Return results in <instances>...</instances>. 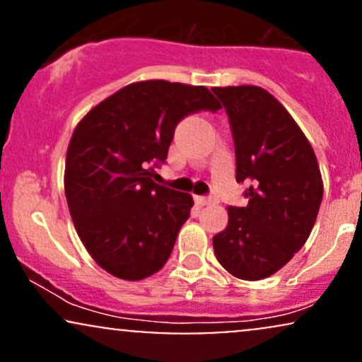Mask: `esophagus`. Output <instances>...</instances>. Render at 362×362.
<instances>
[{
  "instance_id": "1",
  "label": "esophagus",
  "mask_w": 362,
  "mask_h": 362,
  "mask_svg": "<svg viewBox=\"0 0 362 362\" xmlns=\"http://www.w3.org/2000/svg\"><path fill=\"white\" fill-rule=\"evenodd\" d=\"M195 202L199 206H207V204H213L214 199L213 197H204V195H195Z\"/></svg>"
}]
</instances>
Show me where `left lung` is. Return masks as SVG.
Masks as SVG:
<instances>
[{"label":"left lung","instance_id":"left-lung-1","mask_svg":"<svg viewBox=\"0 0 362 362\" xmlns=\"http://www.w3.org/2000/svg\"><path fill=\"white\" fill-rule=\"evenodd\" d=\"M213 91L230 119L236 182H250L248 204L228 207V226L213 236L216 259L238 279H265L308 240L322 204V173L310 141L267 90Z\"/></svg>","mask_w":362,"mask_h":362}]
</instances>
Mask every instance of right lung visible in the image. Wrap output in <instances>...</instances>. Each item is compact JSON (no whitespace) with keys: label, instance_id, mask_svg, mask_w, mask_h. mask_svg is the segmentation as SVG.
Listing matches in <instances>:
<instances>
[{"label":"right lung","instance_id":"right-lung-1","mask_svg":"<svg viewBox=\"0 0 362 362\" xmlns=\"http://www.w3.org/2000/svg\"><path fill=\"white\" fill-rule=\"evenodd\" d=\"M218 109L206 86L148 80L115 91L78 122L66 153V201L103 271L141 281L167 264L194 201L151 175L167 160L177 124Z\"/></svg>","mask_w":362,"mask_h":362}]
</instances>
